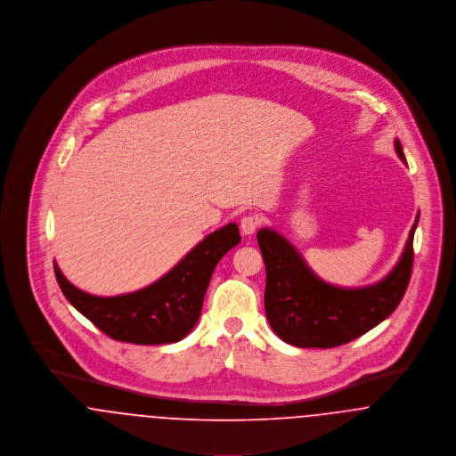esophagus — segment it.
Listing matches in <instances>:
<instances>
[{
	"label": "esophagus",
	"instance_id": "esophagus-1",
	"mask_svg": "<svg viewBox=\"0 0 456 456\" xmlns=\"http://www.w3.org/2000/svg\"><path fill=\"white\" fill-rule=\"evenodd\" d=\"M261 220L256 216H246L240 220V231L244 236H251L260 227Z\"/></svg>",
	"mask_w": 456,
	"mask_h": 456
}]
</instances>
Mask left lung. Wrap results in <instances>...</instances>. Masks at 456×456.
I'll return each mask as SVG.
<instances>
[{
	"label": "left lung",
	"instance_id": "left-lung-1",
	"mask_svg": "<svg viewBox=\"0 0 456 456\" xmlns=\"http://www.w3.org/2000/svg\"><path fill=\"white\" fill-rule=\"evenodd\" d=\"M395 151L405 162L398 140ZM417 222L419 216L396 266L383 281L359 289L323 282L287 239L272 229H260L256 238L266 268L265 311L273 331L296 347L331 348L359 338L387 320L411 282Z\"/></svg>",
	"mask_w": 456,
	"mask_h": 456
}]
</instances>
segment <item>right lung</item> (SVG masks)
<instances>
[{
  "instance_id": "add662e5",
  "label": "right lung",
  "mask_w": 456,
  "mask_h": 456,
  "mask_svg": "<svg viewBox=\"0 0 456 456\" xmlns=\"http://www.w3.org/2000/svg\"><path fill=\"white\" fill-rule=\"evenodd\" d=\"M239 240L238 225L227 224L203 239L157 282L114 297H97L77 289L56 263L54 273L69 304L110 338L138 346L174 344L193 330L218 261Z\"/></svg>"
}]
</instances>
